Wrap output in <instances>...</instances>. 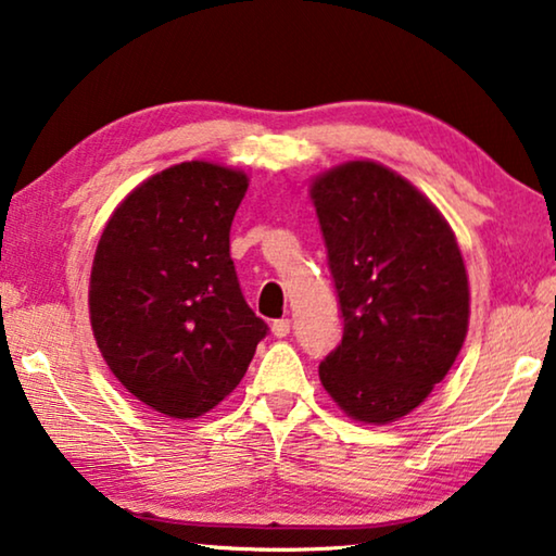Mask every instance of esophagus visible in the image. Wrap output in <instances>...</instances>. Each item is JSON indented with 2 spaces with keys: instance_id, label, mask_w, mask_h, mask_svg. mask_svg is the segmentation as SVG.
<instances>
[{
  "instance_id": "esophagus-1",
  "label": "esophagus",
  "mask_w": 556,
  "mask_h": 556,
  "mask_svg": "<svg viewBox=\"0 0 556 556\" xmlns=\"http://www.w3.org/2000/svg\"><path fill=\"white\" fill-rule=\"evenodd\" d=\"M289 329H292V324H289V319H277L275 324H271V333H275L277 339L289 337Z\"/></svg>"
}]
</instances>
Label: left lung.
I'll return each instance as SVG.
<instances>
[{
	"label": "left lung",
	"mask_w": 556,
	"mask_h": 556,
	"mask_svg": "<svg viewBox=\"0 0 556 556\" xmlns=\"http://www.w3.org/2000/svg\"><path fill=\"white\" fill-rule=\"evenodd\" d=\"M309 192L343 316L321 386L346 416L386 426L428 399L468 337L460 247L433 202L381 163L331 167Z\"/></svg>",
	"instance_id": "left-lung-1"
}]
</instances>
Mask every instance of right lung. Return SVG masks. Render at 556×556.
Segmentation results:
<instances>
[{
    "instance_id": "right-lung-1",
    "label": "right lung",
    "mask_w": 556,
    "mask_h": 556,
    "mask_svg": "<svg viewBox=\"0 0 556 556\" xmlns=\"http://www.w3.org/2000/svg\"><path fill=\"white\" fill-rule=\"evenodd\" d=\"M250 178L190 161L113 210L93 254L88 314L123 389L167 418H200L247 374L264 324L247 306L230 227Z\"/></svg>"
}]
</instances>
